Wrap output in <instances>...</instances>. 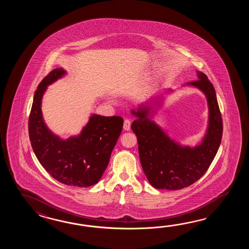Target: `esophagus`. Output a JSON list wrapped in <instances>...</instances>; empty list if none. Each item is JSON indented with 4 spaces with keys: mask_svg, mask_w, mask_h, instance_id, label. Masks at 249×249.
I'll return each instance as SVG.
<instances>
[{
    "mask_svg": "<svg viewBox=\"0 0 249 249\" xmlns=\"http://www.w3.org/2000/svg\"><path fill=\"white\" fill-rule=\"evenodd\" d=\"M124 129L125 131H130L131 129V121L129 119H125L124 122Z\"/></svg>",
    "mask_w": 249,
    "mask_h": 249,
    "instance_id": "34e87169",
    "label": "esophagus"
}]
</instances>
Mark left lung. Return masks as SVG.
<instances>
[{"label": "left lung", "instance_id": "1", "mask_svg": "<svg viewBox=\"0 0 249 249\" xmlns=\"http://www.w3.org/2000/svg\"><path fill=\"white\" fill-rule=\"evenodd\" d=\"M196 73L198 79L187 85L205 93L209 108L207 134L199 145L194 148L180 146L170 139L148 118L153 105H142L137 111L132 110L137 117L131 127L137 136L141 164L148 182L156 189L176 191L193 184L207 172L220 147L222 119L215 90L206 74L200 71ZM159 98L154 105H159Z\"/></svg>", "mask_w": 249, "mask_h": 249}]
</instances>
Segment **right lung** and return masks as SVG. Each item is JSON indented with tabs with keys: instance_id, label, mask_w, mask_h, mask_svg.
Masks as SVG:
<instances>
[{
	"instance_id": "1",
	"label": "right lung",
	"mask_w": 249,
	"mask_h": 249,
	"mask_svg": "<svg viewBox=\"0 0 249 249\" xmlns=\"http://www.w3.org/2000/svg\"><path fill=\"white\" fill-rule=\"evenodd\" d=\"M66 71L53 69L38 85L29 115L28 132L33 150L43 168L55 180L72 187H89L101 180L112 150L122 132L121 117L92 115L78 136L62 140L43 121L42 95Z\"/></svg>"
}]
</instances>
